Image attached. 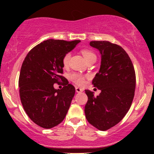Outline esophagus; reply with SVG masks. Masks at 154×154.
Here are the masks:
<instances>
[{
    "label": "esophagus",
    "mask_w": 154,
    "mask_h": 154,
    "mask_svg": "<svg viewBox=\"0 0 154 154\" xmlns=\"http://www.w3.org/2000/svg\"><path fill=\"white\" fill-rule=\"evenodd\" d=\"M75 90H76V92H77V93H81V92L83 91V89H82V88H80L79 87L76 88Z\"/></svg>",
    "instance_id": "esophagus-1"
}]
</instances>
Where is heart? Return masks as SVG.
<instances>
[{
	"label": "heart",
	"mask_w": 154,
	"mask_h": 154,
	"mask_svg": "<svg viewBox=\"0 0 154 154\" xmlns=\"http://www.w3.org/2000/svg\"><path fill=\"white\" fill-rule=\"evenodd\" d=\"M82 54L83 56V57L85 58V61H87L89 59H92L93 57H96L94 53L92 52L91 51L87 50V49H84V50L82 51ZM69 59H70V54H66L63 56V60H62V63L63 64V66H66L67 65L69 64ZM70 78L74 82H75L76 84L79 85H83L85 82V78L82 75H79V74H77V73H74L70 75Z\"/></svg>",
	"instance_id": "heart-1"
}]
</instances>
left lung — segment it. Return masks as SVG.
Instances as JSON below:
<instances>
[{
	"label": "left lung",
	"mask_w": 154,
	"mask_h": 154,
	"mask_svg": "<svg viewBox=\"0 0 154 154\" xmlns=\"http://www.w3.org/2000/svg\"><path fill=\"white\" fill-rule=\"evenodd\" d=\"M91 47L99 51L101 62L93 84L100 91L94 93L85 90L88 102L85 114L88 122L104 131L118 124L130 109L135 95V73L133 65L119 45L109 41H92Z\"/></svg>",
	"instance_id": "obj_1"
}]
</instances>
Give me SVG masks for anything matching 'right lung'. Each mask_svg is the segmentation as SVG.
<instances>
[{
  "instance_id": "add662e5",
  "label": "right lung",
  "mask_w": 154,
  "mask_h": 154,
  "mask_svg": "<svg viewBox=\"0 0 154 154\" xmlns=\"http://www.w3.org/2000/svg\"><path fill=\"white\" fill-rule=\"evenodd\" d=\"M80 40H45L33 48L23 61L19 79V93L24 111L41 128L51 129L64 119L75 93L66 82L62 89L54 84L63 80V56ZM68 82V81H67Z\"/></svg>"
}]
</instances>
